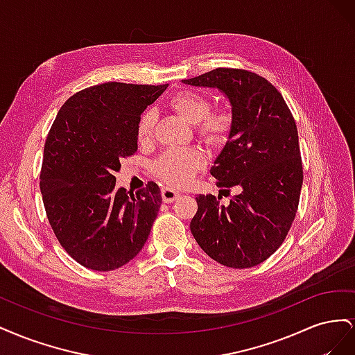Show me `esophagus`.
I'll return each instance as SVG.
<instances>
[{
  "label": "esophagus",
  "instance_id": "1",
  "mask_svg": "<svg viewBox=\"0 0 355 355\" xmlns=\"http://www.w3.org/2000/svg\"><path fill=\"white\" fill-rule=\"evenodd\" d=\"M179 197H180V192L176 191V189H171V188H167V187L161 189V198H163L164 202H173Z\"/></svg>",
  "mask_w": 355,
  "mask_h": 355
}]
</instances>
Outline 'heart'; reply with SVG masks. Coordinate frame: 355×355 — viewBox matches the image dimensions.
Here are the masks:
<instances>
[{
	"instance_id": "heart-1",
	"label": "heart",
	"mask_w": 355,
	"mask_h": 355,
	"mask_svg": "<svg viewBox=\"0 0 355 355\" xmlns=\"http://www.w3.org/2000/svg\"><path fill=\"white\" fill-rule=\"evenodd\" d=\"M171 110L189 124L197 125V132L207 142H223L231 132L232 114L227 108L210 110V102L201 93L184 90L170 99ZM155 125V112L146 110L137 121V139L141 144L148 142ZM206 166V157L200 149H180L161 155L154 164L155 175L166 184L184 187L192 180L198 170Z\"/></svg>"
}]
</instances>
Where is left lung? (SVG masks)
Wrapping results in <instances>:
<instances>
[{
  "label": "left lung",
  "instance_id": "1",
  "mask_svg": "<svg viewBox=\"0 0 355 355\" xmlns=\"http://www.w3.org/2000/svg\"><path fill=\"white\" fill-rule=\"evenodd\" d=\"M182 83L218 89L230 101L232 127L210 175L220 188L240 189L228 206L198 196L191 232L225 266L259 265L282 245L296 216L304 180L296 123L280 92L257 73L218 68Z\"/></svg>",
  "mask_w": 355,
  "mask_h": 355
}]
</instances>
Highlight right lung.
<instances>
[{
	"instance_id": "add662e5",
	"label": "right lung",
	"mask_w": 355,
	"mask_h": 355,
	"mask_svg": "<svg viewBox=\"0 0 355 355\" xmlns=\"http://www.w3.org/2000/svg\"><path fill=\"white\" fill-rule=\"evenodd\" d=\"M167 84L105 83L63 103L44 145L40 188L51 230L72 259L112 271L142 250L161 206L155 182L115 188L120 159L137 151V121Z\"/></svg>"
}]
</instances>
